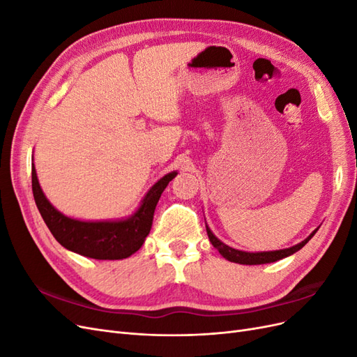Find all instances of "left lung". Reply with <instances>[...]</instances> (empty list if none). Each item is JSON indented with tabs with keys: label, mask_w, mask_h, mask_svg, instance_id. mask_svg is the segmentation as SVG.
I'll return each mask as SVG.
<instances>
[{
	"label": "left lung",
	"mask_w": 357,
	"mask_h": 357,
	"mask_svg": "<svg viewBox=\"0 0 357 357\" xmlns=\"http://www.w3.org/2000/svg\"><path fill=\"white\" fill-rule=\"evenodd\" d=\"M205 228H207V234L208 238L211 241V244L218 248L219 253L226 259V261H231L235 264H241V265H262V264H271V262H277L280 259H284L290 255L296 253L298 250H301L311 238L312 235L317 232V229L312 231L304 241H301L296 245H291L289 248H283V250H273V252H243V250H236V248H232L229 245H226L225 243H222L218 236H215L211 229L208 228V225L205 223Z\"/></svg>",
	"instance_id": "1"
}]
</instances>
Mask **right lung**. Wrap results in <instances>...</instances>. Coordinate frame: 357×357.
I'll use <instances>...</instances> for the list:
<instances>
[{
    "instance_id": "obj_1",
    "label": "right lung",
    "mask_w": 357,
    "mask_h": 357,
    "mask_svg": "<svg viewBox=\"0 0 357 357\" xmlns=\"http://www.w3.org/2000/svg\"><path fill=\"white\" fill-rule=\"evenodd\" d=\"M177 171L159 178L146 193L134 214L117 220H79L62 214L43 193L32 164V193L43 220L56 241L70 252L98 259L117 261L134 255L143 245L152 228L156 204Z\"/></svg>"
}]
</instances>
